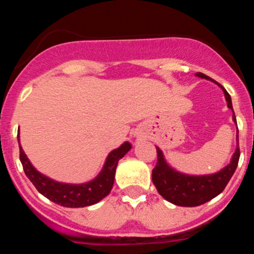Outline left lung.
<instances>
[{
    "mask_svg": "<svg viewBox=\"0 0 254 254\" xmlns=\"http://www.w3.org/2000/svg\"><path fill=\"white\" fill-rule=\"evenodd\" d=\"M196 76L215 82L212 78L202 74V72H197ZM222 90L224 93V98L227 100V105L233 111L230 95L223 87ZM233 121H234V123H237L234 111H233ZM237 149L233 154L230 164L216 173L205 174V176H190V174L180 173V172L176 171L166 162L161 149L156 147L157 162L155 168L153 170L151 177H153V183L157 189V192L166 200L179 206H198L209 202L224 190L230 178L237 170L239 157H240L239 131L237 132Z\"/></svg>",
    "mask_w": 254,
    "mask_h": 254,
    "instance_id": "8db88e82",
    "label": "left lung"
}]
</instances>
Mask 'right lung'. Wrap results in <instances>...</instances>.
Masks as SVG:
<instances>
[{"label":"right lung","instance_id":"add662e5","mask_svg":"<svg viewBox=\"0 0 254 254\" xmlns=\"http://www.w3.org/2000/svg\"><path fill=\"white\" fill-rule=\"evenodd\" d=\"M20 148V161L24 167L25 174L31 183L43 196L51 202L66 208H83L100 202L111 192L115 183L116 168L118 161L131 149L129 142H124L117 149L112 150L107 156L105 165L97 178L84 184H64L56 182L51 178L38 172L26 156L24 149L20 145V137L17 135Z\"/></svg>","mask_w":254,"mask_h":254}]
</instances>
